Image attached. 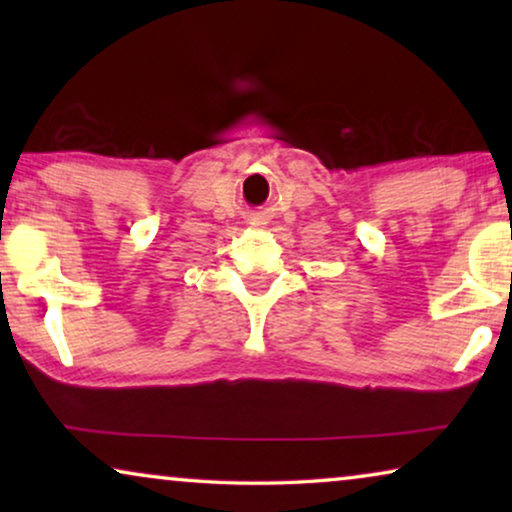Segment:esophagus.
Wrapping results in <instances>:
<instances>
[{"instance_id":"obj_1","label":"esophagus","mask_w":512,"mask_h":512,"mask_svg":"<svg viewBox=\"0 0 512 512\" xmlns=\"http://www.w3.org/2000/svg\"><path fill=\"white\" fill-rule=\"evenodd\" d=\"M258 226H261V223H258Z\"/></svg>"}]
</instances>
